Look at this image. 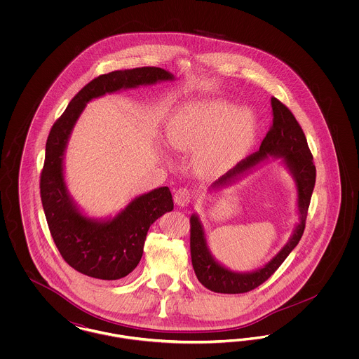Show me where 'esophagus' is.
<instances>
[{"mask_svg": "<svg viewBox=\"0 0 359 359\" xmlns=\"http://www.w3.org/2000/svg\"><path fill=\"white\" fill-rule=\"evenodd\" d=\"M175 203L180 207H186L191 202V194L187 188H179L173 195Z\"/></svg>", "mask_w": 359, "mask_h": 359, "instance_id": "obj_1", "label": "esophagus"}]
</instances>
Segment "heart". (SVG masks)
I'll list each match as a JSON object with an SVG mask.
<instances>
[{
  "label": "heart",
  "instance_id": "1",
  "mask_svg": "<svg viewBox=\"0 0 359 359\" xmlns=\"http://www.w3.org/2000/svg\"><path fill=\"white\" fill-rule=\"evenodd\" d=\"M256 135V120L246 109H233L222 100L189 103L180 107L168 126L172 147L182 152H195L211 146L201 161L215 167L245 154Z\"/></svg>",
  "mask_w": 359,
  "mask_h": 359
}]
</instances>
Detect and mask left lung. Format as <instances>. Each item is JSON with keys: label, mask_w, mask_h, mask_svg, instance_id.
<instances>
[{"label": "left lung", "mask_w": 359, "mask_h": 359, "mask_svg": "<svg viewBox=\"0 0 359 359\" xmlns=\"http://www.w3.org/2000/svg\"><path fill=\"white\" fill-rule=\"evenodd\" d=\"M271 104L273 122L271 130L261 142L259 151L242 160L231 171L214 182L210 188L221 189L236 183L242 176L266 163L269 157L281 158V163L290 171L297 189L299 223L293 229V233L284 248L268 264L252 272H234L218 262L211 255L203 223L198 214H192L189 219L192 266L202 285L212 292L245 293L255 290L277 271V268L296 248L304 233L308 207L315 187L316 168L313 165V158L308 148L304 132L290 109L274 97L271 100Z\"/></svg>", "instance_id": "1"}]
</instances>
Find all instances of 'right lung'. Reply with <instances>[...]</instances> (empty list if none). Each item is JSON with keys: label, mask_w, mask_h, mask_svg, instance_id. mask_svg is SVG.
<instances>
[{"label": "right lung", "mask_w": 359, "mask_h": 359, "mask_svg": "<svg viewBox=\"0 0 359 359\" xmlns=\"http://www.w3.org/2000/svg\"><path fill=\"white\" fill-rule=\"evenodd\" d=\"M173 79L171 72L158 67L100 75L71 100L52 126L40 176L41 203L57 250L81 273L100 280H118L133 272L142 257L151 224L173 210V201L170 188H156L135 198L116 217H87L69 195L65 179V152L71 132L91 100Z\"/></svg>", "instance_id": "obj_1"}]
</instances>
